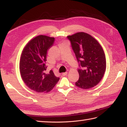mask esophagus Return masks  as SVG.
I'll return each mask as SVG.
<instances>
[{
	"label": "esophagus",
	"instance_id": "obj_1",
	"mask_svg": "<svg viewBox=\"0 0 127 127\" xmlns=\"http://www.w3.org/2000/svg\"><path fill=\"white\" fill-rule=\"evenodd\" d=\"M67 74V72H64V73H62V75L64 76H66Z\"/></svg>",
	"mask_w": 127,
	"mask_h": 127
}]
</instances>
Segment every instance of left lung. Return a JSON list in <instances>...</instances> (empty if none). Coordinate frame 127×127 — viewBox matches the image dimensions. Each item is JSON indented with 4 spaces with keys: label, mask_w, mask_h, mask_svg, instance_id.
Returning a JSON list of instances; mask_svg holds the SVG:
<instances>
[{
    "label": "left lung",
    "mask_w": 127,
    "mask_h": 127,
    "mask_svg": "<svg viewBox=\"0 0 127 127\" xmlns=\"http://www.w3.org/2000/svg\"><path fill=\"white\" fill-rule=\"evenodd\" d=\"M79 64V78L76 86L89 89L101 80L106 68L105 54L95 38L84 32L67 36Z\"/></svg>",
    "instance_id": "left-lung-1"
}]
</instances>
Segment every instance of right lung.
<instances>
[{
	"mask_svg": "<svg viewBox=\"0 0 127 127\" xmlns=\"http://www.w3.org/2000/svg\"><path fill=\"white\" fill-rule=\"evenodd\" d=\"M54 42V37L37 36L28 42L21 54L20 72L22 79L29 88L36 92H49L60 79L51 70L49 73H45L48 50Z\"/></svg>",
	"mask_w": 127,
	"mask_h": 127,
	"instance_id": "obj_1",
	"label": "right lung"
}]
</instances>
